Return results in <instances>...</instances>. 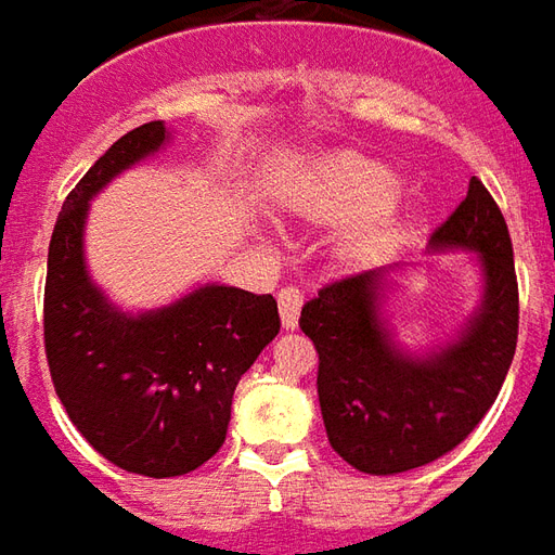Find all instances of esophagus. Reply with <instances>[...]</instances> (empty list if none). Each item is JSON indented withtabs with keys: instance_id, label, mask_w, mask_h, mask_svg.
<instances>
[{
	"instance_id": "esophagus-1",
	"label": "esophagus",
	"mask_w": 555,
	"mask_h": 555,
	"mask_svg": "<svg viewBox=\"0 0 555 555\" xmlns=\"http://www.w3.org/2000/svg\"><path fill=\"white\" fill-rule=\"evenodd\" d=\"M305 296L298 293L296 286H286L278 293V308H281V325L286 332H296L298 328V313H301Z\"/></svg>"
}]
</instances>
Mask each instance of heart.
I'll return each mask as SVG.
<instances>
[{
    "label": "heart",
    "mask_w": 555,
    "mask_h": 555,
    "mask_svg": "<svg viewBox=\"0 0 555 555\" xmlns=\"http://www.w3.org/2000/svg\"><path fill=\"white\" fill-rule=\"evenodd\" d=\"M403 182L395 170L376 160L340 155V158L322 160L310 172L298 206L317 221H361V245H385L406 227V218L395 206Z\"/></svg>",
    "instance_id": "heart-1"
}]
</instances>
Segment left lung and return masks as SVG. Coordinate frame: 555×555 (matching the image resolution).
<instances>
[{"instance_id":"left-lung-1","label":"left lung","mask_w":555,"mask_h":555,"mask_svg":"<svg viewBox=\"0 0 555 555\" xmlns=\"http://www.w3.org/2000/svg\"><path fill=\"white\" fill-rule=\"evenodd\" d=\"M430 254H473L481 296L446 340L403 344L385 310L403 262L322 286L301 308V332L320 352L322 424L332 448L367 475H400L473 434L517 347V274L508 227L478 179L427 242Z\"/></svg>"}]
</instances>
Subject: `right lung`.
Returning <instances> with one entry per match:
<instances>
[{
	"label": "right lung",
	"mask_w": 555,
	"mask_h": 555,
	"mask_svg": "<svg viewBox=\"0 0 555 555\" xmlns=\"http://www.w3.org/2000/svg\"><path fill=\"white\" fill-rule=\"evenodd\" d=\"M170 140L164 121H149L109 145L65 199L47 254L44 347L59 400L98 454L149 478L194 473L218 454L235 385L281 332L278 301L238 286L196 284L170 305L128 310L92 278V199Z\"/></svg>",
	"instance_id": "obj_1"
}]
</instances>
